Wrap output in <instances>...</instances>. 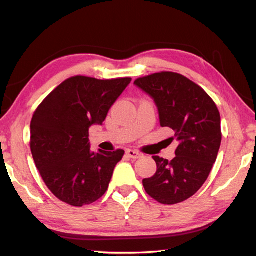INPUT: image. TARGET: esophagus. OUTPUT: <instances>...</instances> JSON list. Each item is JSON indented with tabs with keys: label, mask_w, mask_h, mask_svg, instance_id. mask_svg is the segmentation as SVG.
<instances>
[{
	"label": "esophagus",
	"mask_w": 256,
	"mask_h": 256,
	"mask_svg": "<svg viewBox=\"0 0 256 256\" xmlns=\"http://www.w3.org/2000/svg\"><path fill=\"white\" fill-rule=\"evenodd\" d=\"M126 154L130 158H132V159H138V158H141L142 157V154L138 152V151H136V150H128L126 151Z\"/></svg>",
	"instance_id": "34e87169"
}]
</instances>
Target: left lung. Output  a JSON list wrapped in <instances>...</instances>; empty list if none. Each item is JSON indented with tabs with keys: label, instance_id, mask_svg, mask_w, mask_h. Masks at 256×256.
Returning a JSON list of instances; mask_svg holds the SVG:
<instances>
[{
	"label": "left lung",
	"instance_id": "left-lung-1",
	"mask_svg": "<svg viewBox=\"0 0 256 256\" xmlns=\"http://www.w3.org/2000/svg\"><path fill=\"white\" fill-rule=\"evenodd\" d=\"M154 99L162 128L180 141L172 162L154 156L157 172L142 180L146 192L162 204H176L204 184L222 144L220 114L201 86L172 72L154 73L134 81Z\"/></svg>",
	"mask_w": 256,
	"mask_h": 256
}]
</instances>
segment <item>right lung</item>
<instances>
[{
    "label": "right lung",
    "instance_id": "add662e5",
    "mask_svg": "<svg viewBox=\"0 0 256 256\" xmlns=\"http://www.w3.org/2000/svg\"><path fill=\"white\" fill-rule=\"evenodd\" d=\"M131 78L73 76L45 98L30 123V149L47 188L60 201L90 204L108 188L124 150H90L89 128L102 125Z\"/></svg>",
    "mask_w": 256,
    "mask_h": 256
}]
</instances>
